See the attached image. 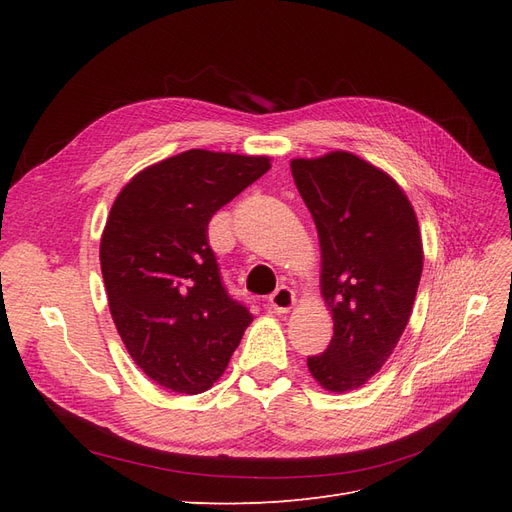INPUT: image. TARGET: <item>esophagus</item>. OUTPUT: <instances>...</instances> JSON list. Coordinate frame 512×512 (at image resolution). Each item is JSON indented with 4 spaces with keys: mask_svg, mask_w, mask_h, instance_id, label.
Wrapping results in <instances>:
<instances>
[{
    "mask_svg": "<svg viewBox=\"0 0 512 512\" xmlns=\"http://www.w3.org/2000/svg\"><path fill=\"white\" fill-rule=\"evenodd\" d=\"M269 305L275 314H286L294 305V292L288 286H280L269 297Z\"/></svg>",
    "mask_w": 512,
    "mask_h": 512,
    "instance_id": "esophagus-1",
    "label": "esophagus"
}]
</instances>
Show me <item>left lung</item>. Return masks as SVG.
I'll list each match as a JSON object with an SVG mask.
<instances>
[{"label": "left lung", "mask_w": 512, "mask_h": 512, "mask_svg": "<svg viewBox=\"0 0 512 512\" xmlns=\"http://www.w3.org/2000/svg\"><path fill=\"white\" fill-rule=\"evenodd\" d=\"M322 254L320 288L333 337L307 367L322 389L346 393L378 374L412 314L423 241L404 190L348 151L290 162Z\"/></svg>", "instance_id": "8db88e82"}]
</instances>
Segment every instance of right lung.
Wrapping results in <instances>:
<instances>
[{"instance_id":"1","label":"right lung","mask_w":512,"mask_h":512,"mask_svg":"<svg viewBox=\"0 0 512 512\" xmlns=\"http://www.w3.org/2000/svg\"><path fill=\"white\" fill-rule=\"evenodd\" d=\"M269 168L265 156L190 149L132 177L108 213L100 265L111 316L134 363L168 391L211 389L250 327L207 226Z\"/></svg>"}]
</instances>
